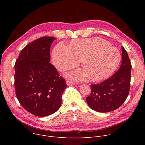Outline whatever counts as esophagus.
Instances as JSON below:
<instances>
[{
    "label": "esophagus",
    "instance_id": "1",
    "mask_svg": "<svg viewBox=\"0 0 145 145\" xmlns=\"http://www.w3.org/2000/svg\"><path fill=\"white\" fill-rule=\"evenodd\" d=\"M66 82H67V84L68 86H71V85L74 84V82H73L72 81H70V80H67Z\"/></svg>",
    "mask_w": 145,
    "mask_h": 145
}]
</instances>
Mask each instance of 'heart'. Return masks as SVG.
<instances>
[{
	"label": "heart",
	"mask_w": 145,
	"mask_h": 145,
	"mask_svg": "<svg viewBox=\"0 0 145 145\" xmlns=\"http://www.w3.org/2000/svg\"><path fill=\"white\" fill-rule=\"evenodd\" d=\"M82 59L84 69L69 72L68 77L77 81L88 76L93 81L104 79L111 75L119 67L121 54L110 42L100 38L77 39L68 46L57 44L52 53V62L61 72L76 67Z\"/></svg>",
	"instance_id": "obj_1"
}]
</instances>
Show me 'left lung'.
Wrapping results in <instances>:
<instances>
[{
    "mask_svg": "<svg viewBox=\"0 0 145 145\" xmlns=\"http://www.w3.org/2000/svg\"><path fill=\"white\" fill-rule=\"evenodd\" d=\"M122 61L119 69L111 77L92 84L91 93L86 98L89 107L99 112H108L120 107L128 96L131 64L126 50L121 47Z\"/></svg>",
    "mask_w": 145,
    "mask_h": 145,
    "instance_id": "left-lung-1",
    "label": "left lung"
}]
</instances>
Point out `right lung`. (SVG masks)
<instances>
[{"mask_svg": "<svg viewBox=\"0 0 145 145\" xmlns=\"http://www.w3.org/2000/svg\"><path fill=\"white\" fill-rule=\"evenodd\" d=\"M56 39L44 37L30 43L20 52L14 66L17 99L26 111L37 116L56 112L67 87L49 63L50 46Z\"/></svg>", "mask_w": 145, "mask_h": 145, "instance_id": "1", "label": "right lung"}]
</instances>
